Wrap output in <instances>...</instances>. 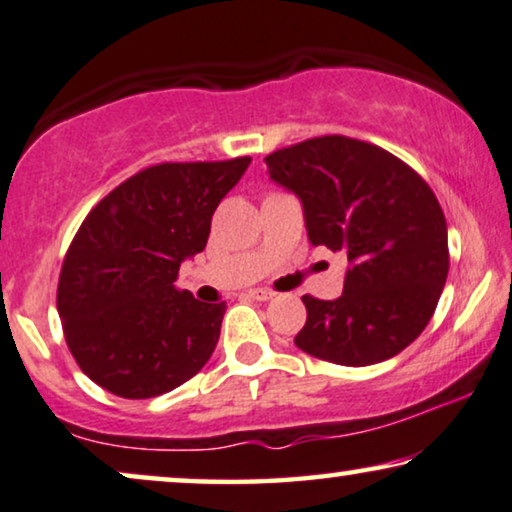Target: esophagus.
<instances>
[{
	"label": "esophagus",
	"mask_w": 512,
	"mask_h": 512,
	"mask_svg": "<svg viewBox=\"0 0 512 512\" xmlns=\"http://www.w3.org/2000/svg\"><path fill=\"white\" fill-rule=\"evenodd\" d=\"M248 297L257 299V302H269V299L274 297V292L264 290V288H252V290H248Z\"/></svg>",
	"instance_id": "obj_1"
}]
</instances>
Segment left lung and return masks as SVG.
<instances>
[{
	"label": "left lung",
	"instance_id": "8db88e82",
	"mask_svg": "<svg viewBox=\"0 0 512 512\" xmlns=\"http://www.w3.org/2000/svg\"><path fill=\"white\" fill-rule=\"evenodd\" d=\"M264 161L302 201L309 241L349 260L342 297H302L295 344L349 367L398 356L424 332L447 281V222L433 189L398 156L346 135L297 142Z\"/></svg>",
	"mask_w": 512,
	"mask_h": 512
}]
</instances>
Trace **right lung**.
I'll return each mask as SVG.
<instances>
[{
  "label": "right lung",
  "instance_id": "add662e5",
  "mask_svg": "<svg viewBox=\"0 0 512 512\" xmlns=\"http://www.w3.org/2000/svg\"><path fill=\"white\" fill-rule=\"evenodd\" d=\"M250 156L156 163L112 189L81 222L58 281L65 342L81 372L119 398H154L213 356L227 304L177 290L210 220Z\"/></svg>",
  "mask_w": 512,
  "mask_h": 512
}]
</instances>
